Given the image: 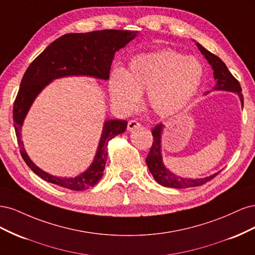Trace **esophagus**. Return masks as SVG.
Listing matches in <instances>:
<instances>
[{
    "instance_id": "34e87169",
    "label": "esophagus",
    "mask_w": 255,
    "mask_h": 255,
    "mask_svg": "<svg viewBox=\"0 0 255 255\" xmlns=\"http://www.w3.org/2000/svg\"><path fill=\"white\" fill-rule=\"evenodd\" d=\"M140 127L139 122L136 121V120H129L128 123V130H129V132H132V130L136 129Z\"/></svg>"
}]
</instances>
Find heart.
<instances>
[{
	"mask_svg": "<svg viewBox=\"0 0 255 255\" xmlns=\"http://www.w3.org/2000/svg\"><path fill=\"white\" fill-rule=\"evenodd\" d=\"M204 75L201 61L171 50L136 55L127 72L115 69L110 75L114 105L125 113L134 111L140 95L148 91L149 104L161 117L183 111L196 96Z\"/></svg>",
	"mask_w": 255,
	"mask_h": 255,
	"instance_id": "obj_1",
	"label": "heart"
}]
</instances>
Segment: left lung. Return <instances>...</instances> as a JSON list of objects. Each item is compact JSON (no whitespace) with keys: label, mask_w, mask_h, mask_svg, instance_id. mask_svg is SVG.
Instances as JSON below:
<instances>
[{"label":"left lung","mask_w":255,"mask_h":255,"mask_svg":"<svg viewBox=\"0 0 255 255\" xmlns=\"http://www.w3.org/2000/svg\"><path fill=\"white\" fill-rule=\"evenodd\" d=\"M195 41V40H194ZM197 47L199 51L201 52L202 55L207 60V63L212 67V70L214 71V80H215V86L212 91H228L236 94L241 100L242 107L244 106V97L242 94V87L239 85L238 81L231 74L226 64L215 54L207 51L203 48L201 44L196 41ZM211 91H207L205 95L210 94ZM164 125L159 123L155 126L152 129L153 135V143L151 146V150L145 158L146 166H148L151 174L153 175L154 180H155L159 185L165 187H172V188H188V187H195L202 185L210 180H212L214 176L217 175L220 171L216 172L210 176L201 177V179H190V177H181L179 175L174 174L165 166L163 160V154H161V134H163Z\"/></svg>","instance_id":"left-lung-1"}]
</instances>
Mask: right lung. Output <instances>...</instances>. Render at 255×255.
Masks as SVG:
<instances>
[{"label": "right lung", "instance_id": "1", "mask_svg": "<svg viewBox=\"0 0 255 255\" xmlns=\"http://www.w3.org/2000/svg\"><path fill=\"white\" fill-rule=\"evenodd\" d=\"M137 34L134 30L120 29L66 34L50 43L28 66L13 103L12 118L21 155L26 165L42 180L71 190H85L94 186L103 175L107 160V143L115 136L126 132L128 121L105 120L96 155L86 170L74 177L56 176L34 164L22 140L23 123L36 98L54 80L68 76H89L107 81L116 52L125 48Z\"/></svg>", "mask_w": 255, "mask_h": 255}]
</instances>
